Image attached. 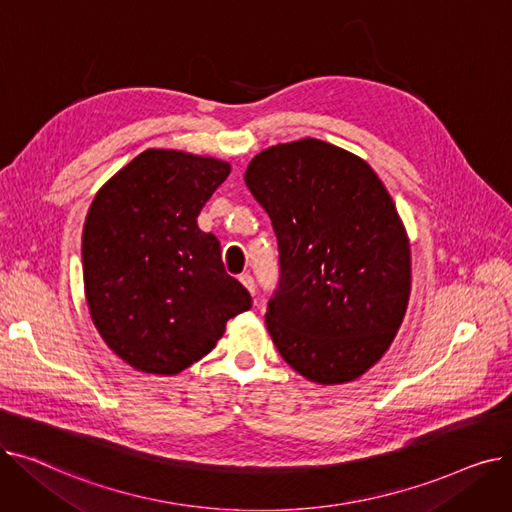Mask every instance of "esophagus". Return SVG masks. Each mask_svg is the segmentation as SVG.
<instances>
[{"label":"esophagus","instance_id":"34e87169","mask_svg":"<svg viewBox=\"0 0 512 512\" xmlns=\"http://www.w3.org/2000/svg\"><path fill=\"white\" fill-rule=\"evenodd\" d=\"M240 282L245 284V288H247L251 294H255V280H253L251 274H240Z\"/></svg>","mask_w":512,"mask_h":512}]
</instances>
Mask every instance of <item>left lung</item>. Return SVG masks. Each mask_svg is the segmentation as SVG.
I'll use <instances>...</instances> for the list:
<instances>
[{"label":"left lung","mask_w":512,"mask_h":512,"mask_svg":"<svg viewBox=\"0 0 512 512\" xmlns=\"http://www.w3.org/2000/svg\"><path fill=\"white\" fill-rule=\"evenodd\" d=\"M245 182L278 238L280 284L265 326L317 384L353 382L392 344L411 294V249L367 161L317 139L274 145Z\"/></svg>","instance_id":"1"}]
</instances>
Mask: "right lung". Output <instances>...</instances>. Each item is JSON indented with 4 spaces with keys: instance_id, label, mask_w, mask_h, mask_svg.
<instances>
[{
    "instance_id": "1",
    "label": "right lung",
    "mask_w": 512,
    "mask_h": 512,
    "mask_svg": "<svg viewBox=\"0 0 512 512\" xmlns=\"http://www.w3.org/2000/svg\"><path fill=\"white\" fill-rule=\"evenodd\" d=\"M230 174L222 159L147 149L107 180L83 228L91 319L130 367L174 375L203 359L251 294L197 215Z\"/></svg>"
}]
</instances>
